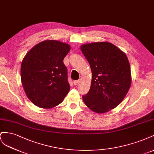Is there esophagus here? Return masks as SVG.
<instances>
[{"label": "esophagus", "instance_id": "1", "mask_svg": "<svg viewBox=\"0 0 154 154\" xmlns=\"http://www.w3.org/2000/svg\"><path fill=\"white\" fill-rule=\"evenodd\" d=\"M79 82H80V80L75 81L73 82V84H74V85H79Z\"/></svg>", "mask_w": 154, "mask_h": 154}]
</instances>
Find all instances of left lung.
<instances>
[{
  "label": "left lung",
  "instance_id": "left-lung-1",
  "mask_svg": "<svg viewBox=\"0 0 154 154\" xmlns=\"http://www.w3.org/2000/svg\"><path fill=\"white\" fill-rule=\"evenodd\" d=\"M81 50L90 65L92 79L83 101L98 113L115 108L124 99L131 82L130 63L126 54L108 42L85 44Z\"/></svg>",
  "mask_w": 154,
  "mask_h": 154
}]
</instances>
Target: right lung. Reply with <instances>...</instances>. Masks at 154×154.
<instances>
[{"instance_id":"right-lung-1","label":"right lung","mask_w":154,"mask_h":154,"mask_svg":"<svg viewBox=\"0 0 154 154\" xmlns=\"http://www.w3.org/2000/svg\"><path fill=\"white\" fill-rule=\"evenodd\" d=\"M70 46L55 40L39 42L26 55L20 68L21 81L29 100L42 108L63 102L69 90L63 60Z\"/></svg>"}]
</instances>
